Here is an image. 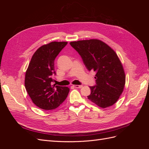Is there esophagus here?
<instances>
[{
	"instance_id": "34e87169",
	"label": "esophagus",
	"mask_w": 149,
	"mask_h": 149,
	"mask_svg": "<svg viewBox=\"0 0 149 149\" xmlns=\"http://www.w3.org/2000/svg\"><path fill=\"white\" fill-rule=\"evenodd\" d=\"M73 87L76 88H81L83 87L82 85H73Z\"/></svg>"
}]
</instances>
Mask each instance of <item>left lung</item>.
Instances as JSON below:
<instances>
[{
  "mask_svg": "<svg viewBox=\"0 0 149 149\" xmlns=\"http://www.w3.org/2000/svg\"><path fill=\"white\" fill-rule=\"evenodd\" d=\"M86 68L96 72V85L89 86V100L99 107L112 106L119 100L125 83L123 65L115 52L100 40L70 42Z\"/></svg>",
  "mask_w": 149,
  "mask_h": 149,
  "instance_id": "8db88e82",
  "label": "left lung"
}]
</instances>
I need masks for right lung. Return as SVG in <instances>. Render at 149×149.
<instances>
[{
    "instance_id": "obj_1",
    "label": "right lung",
    "mask_w": 149,
    "mask_h": 149,
    "mask_svg": "<svg viewBox=\"0 0 149 149\" xmlns=\"http://www.w3.org/2000/svg\"><path fill=\"white\" fill-rule=\"evenodd\" d=\"M66 42H53L35 52L25 73V86L31 100L45 110L55 109L63 102L70 89L53 84L55 75V60Z\"/></svg>"
}]
</instances>
